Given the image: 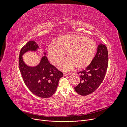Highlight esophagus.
<instances>
[{
    "mask_svg": "<svg viewBox=\"0 0 127 127\" xmlns=\"http://www.w3.org/2000/svg\"><path fill=\"white\" fill-rule=\"evenodd\" d=\"M71 74V72H64V76H66V75H70Z\"/></svg>",
    "mask_w": 127,
    "mask_h": 127,
    "instance_id": "obj_1",
    "label": "esophagus"
}]
</instances>
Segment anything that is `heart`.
Wrapping results in <instances>:
<instances>
[{
	"mask_svg": "<svg viewBox=\"0 0 127 127\" xmlns=\"http://www.w3.org/2000/svg\"><path fill=\"white\" fill-rule=\"evenodd\" d=\"M96 50V45L93 40L82 35L68 34L61 36L57 42H52L49 45L48 56L50 62L56 65L67 53L68 58L60 63V69L69 70L75 67L83 69L91 63Z\"/></svg>",
	"mask_w": 127,
	"mask_h": 127,
	"instance_id": "1",
	"label": "heart"
}]
</instances>
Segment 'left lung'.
I'll use <instances>...</instances> for the list:
<instances>
[{
  "mask_svg": "<svg viewBox=\"0 0 127 127\" xmlns=\"http://www.w3.org/2000/svg\"><path fill=\"white\" fill-rule=\"evenodd\" d=\"M108 66V52L105 45H98L96 54L85 70L80 74V81L75 87V90L82 96L88 95L94 92L100 85L104 78Z\"/></svg>",
  "mask_w": 127,
  "mask_h": 127,
  "instance_id": "obj_1",
  "label": "left lung"
}]
</instances>
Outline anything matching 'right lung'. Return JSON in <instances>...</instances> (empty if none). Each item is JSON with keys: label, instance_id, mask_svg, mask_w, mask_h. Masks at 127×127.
<instances>
[{"label": "right lung", "instance_id": "obj_1", "mask_svg": "<svg viewBox=\"0 0 127 127\" xmlns=\"http://www.w3.org/2000/svg\"><path fill=\"white\" fill-rule=\"evenodd\" d=\"M39 49L35 41L28 42L21 50L19 68L23 79L29 90L38 97L48 98L55 93L63 73L50 64L45 52H43L44 56L36 66H29L24 63L22 57L24 53L30 51H37Z\"/></svg>", "mask_w": 127, "mask_h": 127}]
</instances>
